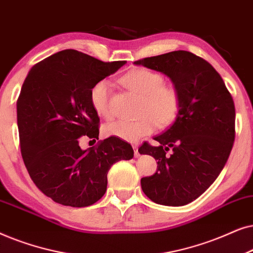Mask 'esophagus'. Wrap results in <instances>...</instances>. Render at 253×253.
<instances>
[{"instance_id": "34e87169", "label": "esophagus", "mask_w": 253, "mask_h": 253, "mask_svg": "<svg viewBox=\"0 0 253 253\" xmlns=\"http://www.w3.org/2000/svg\"><path fill=\"white\" fill-rule=\"evenodd\" d=\"M133 149H134V154H135L136 157L140 156V153H139V146L137 144H133Z\"/></svg>"}]
</instances>
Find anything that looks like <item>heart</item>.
Listing matches in <instances>:
<instances>
[{
  "label": "heart",
  "instance_id": "heart-1",
  "mask_svg": "<svg viewBox=\"0 0 253 253\" xmlns=\"http://www.w3.org/2000/svg\"><path fill=\"white\" fill-rule=\"evenodd\" d=\"M121 83L130 91L141 96L140 118L136 120H117L104 127L107 136H114L127 142H136L160 127L169 126L180 111L181 97L178 87L164 83L161 73L146 68H135L121 77ZM111 85L100 80L90 90V102L96 113L104 119L112 118L110 106Z\"/></svg>",
  "mask_w": 253,
  "mask_h": 253
}]
</instances>
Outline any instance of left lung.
<instances>
[{
  "label": "left lung",
  "instance_id": "8db88e82",
  "mask_svg": "<svg viewBox=\"0 0 253 253\" xmlns=\"http://www.w3.org/2000/svg\"><path fill=\"white\" fill-rule=\"evenodd\" d=\"M134 63L166 74L181 97L174 123L154 137L160 144L139 148L157 161L156 172L143 177L141 187L154 203L184 206L199 198L227 163L235 141L234 99L214 67L187 50Z\"/></svg>",
  "mask_w": 253,
  "mask_h": 253
}]
</instances>
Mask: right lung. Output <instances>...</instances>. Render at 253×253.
Instances as JSON below:
<instances>
[{
	"instance_id": "right-lung-1",
	"label": "right lung",
	"mask_w": 253,
	"mask_h": 253,
	"mask_svg": "<svg viewBox=\"0 0 253 253\" xmlns=\"http://www.w3.org/2000/svg\"><path fill=\"white\" fill-rule=\"evenodd\" d=\"M125 63L65 49L33 66L23 83L17 99L22 157L36 186L55 203H97L106 192L111 167L134 156L132 146L114 136L86 150L80 147L84 137L96 141L99 135L90 90Z\"/></svg>"
}]
</instances>
